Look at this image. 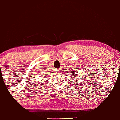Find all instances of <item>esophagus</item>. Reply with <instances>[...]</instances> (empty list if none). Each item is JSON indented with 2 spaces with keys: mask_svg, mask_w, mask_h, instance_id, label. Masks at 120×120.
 Masks as SVG:
<instances>
[{
  "mask_svg": "<svg viewBox=\"0 0 120 120\" xmlns=\"http://www.w3.org/2000/svg\"><path fill=\"white\" fill-rule=\"evenodd\" d=\"M56 71H57V72H60V69H57V70H56Z\"/></svg>",
  "mask_w": 120,
  "mask_h": 120,
  "instance_id": "obj_1",
  "label": "esophagus"
}]
</instances>
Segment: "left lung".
Listing matches in <instances>:
<instances>
[{"label":"left lung","instance_id":"8db88e82","mask_svg":"<svg viewBox=\"0 0 120 120\" xmlns=\"http://www.w3.org/2000/svg\"><path fill=\"white\" fill-rule=\"evenodd\" d=\"M70 72H71V74H70L71 75H74L75 76L74 78H75V79H76V81H77V79L76 78V77L77 73H76V71H70ZM72 78H73V77H72ZM77 82H78V81H77Z\"/></svg>","mask_w":120,"mask_h":120}]
</instances>
